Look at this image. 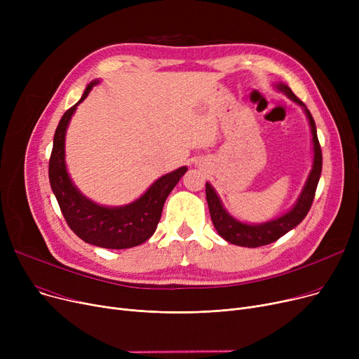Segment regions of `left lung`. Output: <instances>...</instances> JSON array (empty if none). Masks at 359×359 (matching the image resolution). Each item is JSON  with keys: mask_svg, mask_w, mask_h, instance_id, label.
I'll use <instances>...</instances> for the list:
<instances>
[{"mask_svg": "<svg viewBox=\"0 0 359 359\" xmlns=\"http://www.w3.org/2000/svg\"><path fill=\"white\" fill-rule=\"evenodd\" d=\"M276 87L280 91H284L291 100L303 106L307 113V118H309L310 126H311L313 148H314L313 170L309 176V180L304 186L303 192H301L297 203L294 205V208L290 212H287L285 215H282L272 221H268L265 224H259V225L243 224V222L234 219L227 211L224 210V206H222L218 195L212 189V186L210 183H206V189H205L206 201H208L210 214H211V219H212L215 230L224 240H227L229 243L237 244V246H243V248L266 246V244L276 241L282 236H285L290 230L295 229L297 225L306 218V215L309 214V211L311 208V203L314 201L316 189L318 184V179H320V175H322V164H323L322 148H320L316 123H314V119L311 116L310 110L307 109V106L303 102H301L295 96L288 86L278 84Z\"/></svg>", "mask_w": 359, "mask_h": 359, "instance_id": "1", "label": "left lung"}]
</instances>
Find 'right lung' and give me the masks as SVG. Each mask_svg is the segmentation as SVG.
Listing matches in <instances>:
<instances>
[{
	"instance_id": "1",
	"label": "right lung",
	"mask_w": 359,
	"mask_h": 359,
	"mask_svg": "<svg viewBox=\"0 0 359 359\" xmlns=\"http://www.w3.org/2000/svg\"><path fill=\"white\" fill-rule=\"evenodd\" d=\"M96 84L97 81H93L87 86L79 103L88 96L93 86ZM79 103L64 113L55 130L53 148L49 158V182L55 198L60 203L68 227L86 243L104 249L140 246L154 234L164 202L180 177L187 172V167H180L160 177L140 199L129 205L106 208L91 202L72 184L65 167V130Z\"/></svg>"
}]
</instances>
